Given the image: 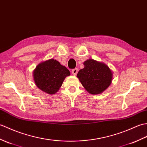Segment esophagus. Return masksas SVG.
<instances>
[{"label": "esophagus", "mask_w": 147, "mask_h": 147, "mask_svg": "<svg viewBox=\"0 0 147 147\" xmlns=\"http://www.w3.org/2000/svg\"><path fill=\"white\" fill-rule=\"evenodd\" d=\"M78 72V69L77 68H74V69H73L72 70H71V73L73 74V75H74V76H76V75H77Z\"/></svg>", "instance_id": "obj_1"}]
</instances>
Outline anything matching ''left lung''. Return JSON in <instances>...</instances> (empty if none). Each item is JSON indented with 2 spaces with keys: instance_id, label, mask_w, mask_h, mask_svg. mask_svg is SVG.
<instances>
[{
  "instance_id": "obj_1",
  "label": "left lung",
  "mask_w": 147,
  "mask_h": 147,
  "mask_svg": "<svg viewBox=\"0 0 147 147\" xmlns=\"http://www.w3.org/2000/svg\"><path fill=\"white\" fill-rule=\"evenodd\" d=\"M84 68L79 70L77 77L84 87L90 94H99L111 83L112 71L106 64L92 59L84 63Z\"/></svg>"
}]
</instances>
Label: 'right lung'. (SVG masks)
I'll return each instance as SVG.
<instances>
[{
    "label": "right lung",
    "instance_id": "1",
    "mask_svg": "<svg viewBox=\"0 0 147 147\" xmlns=\"http://www.w3.org/2000/svg\"><path fill=\"white\" fill-rule=\"evenodd\" d=\"M70 71L58 61L50 59L39 64L33 72L36 86L43 92L53 94L61 87Z\"/></svg>",
    "mask_w": 147,
    "mask_h": 147
}]
</instances>
